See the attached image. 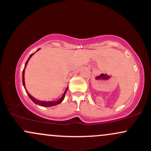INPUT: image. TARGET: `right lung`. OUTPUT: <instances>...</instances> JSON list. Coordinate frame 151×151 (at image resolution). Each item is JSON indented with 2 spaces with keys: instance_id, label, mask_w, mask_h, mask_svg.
<instances>
[{
  "instance_id": "obj_1",
  "label": "right lung",
  "mask_w": 151,
  "mask_h": 151,
  "mask_svg": "<svg viewBox=\"0 0 151 151\" xmlns=\"http://www.w3.org/2000/svg\"><path fill=\"white\" fill-rule=\"evenodd\" d=\"M38 50H39V49H38ZM38 50H37V51H38ZM34 53H32V54L30 56L29 58H28V60H27V61H26V64H25L24 69V70H23V74H22V82H23V85H24V88H25V81H24V72H25V68H26V65H27V63H28V60H29V59H30V58H31V56H33ZM25 89H26V88H25ZM68 88H67L66 90H65V91L64 93H63V96L61 97V98L59 99L58 100H57V101H48V102H47V101H40V100H36L35 98H34L32 96V95H30L29 94V93H28V91H26V92H27L28 96H29V98H30V100H32V101H33V102L34 103H35L36 104H38V105H40V106H45V107H47V106H53L57 105V104H60V103H61V102H63V100H64V98H65V93H66V92H67V91H68Z\"/></svg>"
}]
</instances>
